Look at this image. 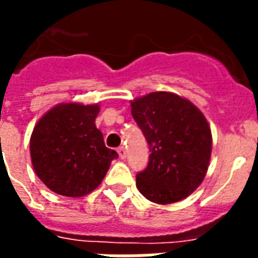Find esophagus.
<instances>
[{"label": "esophagus", "mask_w": 258, "mask_h": 258, "mask_svg": "<svg viewBox=\"0 0 258 258\" xmlns=\"http://www.w3.org/2000/svg\"><path fill=\"white\" fill-rule=\"evenodd\" d=\"M117 153H119V157L121 158V160H124L125 156H127V152H125V148H124V146H120V148L117 149Z\"/></svg>", "instance_id": "esophagus-1"}]
</instances>
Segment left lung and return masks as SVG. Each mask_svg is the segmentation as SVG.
I'll return each instance as SVG.
<instances>
[{
  "instance_id": "left-lung-1",
  "label": "left lung",
  "mask_w": 258,
  "mask_h": 258,
  "mask_svg": "<svg viewBox=\"0 0 258 258\" xmlns=\"http://www.w3.org/2000/svg\"><path fill=\"white\" fill-rule=\"evenodd\" d=\"M131 114L149 145V163L137 173L139 192L156 204L188 197L207 175L212 153L211 127L186 98L156 91L131 101Z\"/></svg>"
}]
</instances>
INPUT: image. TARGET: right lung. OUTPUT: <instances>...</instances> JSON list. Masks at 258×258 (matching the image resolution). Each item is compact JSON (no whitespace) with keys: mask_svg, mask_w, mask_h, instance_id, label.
I'll use <instances>...</instances> for the list:
<instances>
[{"mask_svg":"<svg viewBox=\"0 0 258 258\" xmlns=\"http://www.w3.org/2000/svg\"><path fill=\"white\" fill-rule=\"evenodd\" d=\"M100 106L58 104L42 116L30 139L32 167L43 184L66 197L98 187L117 153L95 127Z\"/></svg>","mask_w":258,"mask_h":258,"instance_id":"add662e5","label":"right lung"}]
</instances>
